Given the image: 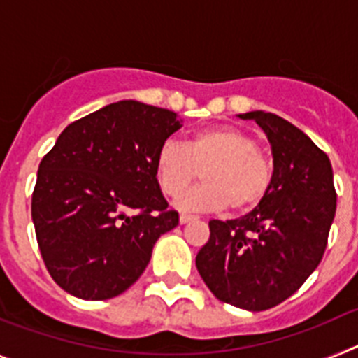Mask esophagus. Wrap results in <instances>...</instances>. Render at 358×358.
<instances>
[{
  "label": "esophagus",
  "mask_w": 358,
  "mask_h": 358,
  "mask_svg": "<svg viewBox=\"0 0 358 358\" xmlns=\"http://www.w3.org/2000/svg\"><path fill=\"white\" fill-rule=\"evenodd\" d=\"M195 218H197V217H194V215L182 213L181 217H179V222H181V224H188V222H192V220H195Z\"/></svg>",
  "instance_id": "1"
}]
</instances>
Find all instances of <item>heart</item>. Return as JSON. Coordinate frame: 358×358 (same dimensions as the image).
<instances>
[{
	"label": "heart",
	"mask_w": 358,
	"mask_h": 358,
	"mask_svg": "<svg viewBox=\"0 0 358 358\" xmlns=\"http://www.w3.org/2000/svg\"><path fill=\"white\" fill-rule=\"evenodd\" d=\"M260 141L235 127L188 136L182 147L166 141L157 150L156 177L166 197H178L201 172L204 183L177 201L188 211H248L260 206L274 185V163Z\"/></svg>",
	"instance_id": "heart-1"
}]
</instances>
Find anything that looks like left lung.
<instances>
[{
	"label": "left lung",
	"mask_w": 358,
	"mask_h": 358,
	"mask_svg": "<svg viewBox=\"0 0 358 358\" xmlns=\"http://www.w3.org/2000/svg\"><path fill=\"white\" fill-rule=\"evenodd\" d=\"M273 145L274 185L251 213L210 220L195 265L217 299L251 312L280 305L314 273L337 206L328 156L287 120L252 110Z\"/></svg>",
	"instance_id": "left-lung-1"
}]
</instances>
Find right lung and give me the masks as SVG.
Listing matches in <instances>:
<instances>
[{
	"instance_id": "obj_1",
	"label": "right lung",
	"mask_w": 358,
	"mask_h": 358,
	"mask_svg": "<svg viewBox=\"0 0 358 358\" xmlns=\"http://www.w3.org/2000/svg\"><path fill=\"white\" fill-rule=\"evenodd\" d=\"M177 129L172 110L122 100L69 123L43 157L31 220L44 265L66 292L120 296L179 224L156 179L157 150Z\"/></svg>"
}]
</instances>
